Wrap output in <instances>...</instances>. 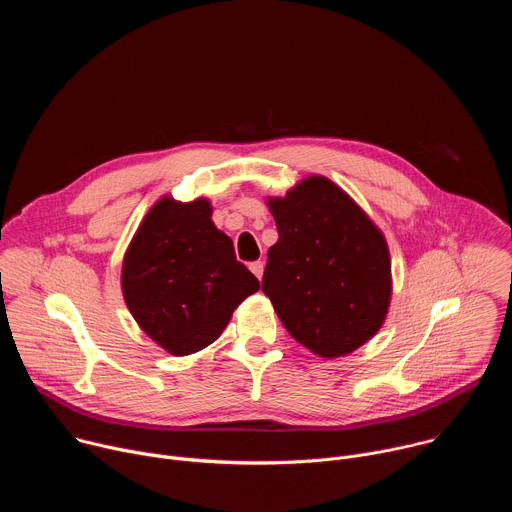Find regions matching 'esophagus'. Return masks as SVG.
I'll use <instances>...</instances> for the list:
<instances>
[{"mask_svg":"<svg viewBox=\"0 0 512 512\" xmlns=\"http://www.w3.org/2000/svg\"><path fill=\"white\" fill-rule=\"evenodd\" d=\"M263 261H253V263H249V269L253 271V275L257 277V279H261L263 277Z\"/></svg>","mask_w":512,"mask_h":512,"instance_id":"obj_1","label":"esophagus"}]
</instances>
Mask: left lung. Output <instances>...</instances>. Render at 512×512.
<instances>
[{
    "mask_svg": "<svg viewBox=\"0 0 512 512\" xmlns=\"http://www.w3.org/2000/svg\"><path fill=\"white\" fill-rule=\"evenodd\" d=\"M277 243L261 279L281 324L312 352L344 356L381 328L391 300L385 237L334 182L312 176L269 200Z\"/></svg>",
    "mask_w": 512,
    "mask_h": 512,
    "instance_id": "obj_1",
    "label": "left lung"
}]
</instances>
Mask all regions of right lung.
<instances>
[{"label":"right lung","mask_w":512,"mask_h":512,"mask_svg":"<svg viewBox=\"0 0 512 512\" xmlns=\"http://www.w3.org/2000/svg\"><path fill=\"white\" fill-rule=\"evenodd\" d=\"M210 202L162 198L143 218L123 261V298L141 326L176 356L214 342L235 308L259 289L233 241L210 221Z\"/></svg>","instance_id":"right-lung-1"}]
</instances>
